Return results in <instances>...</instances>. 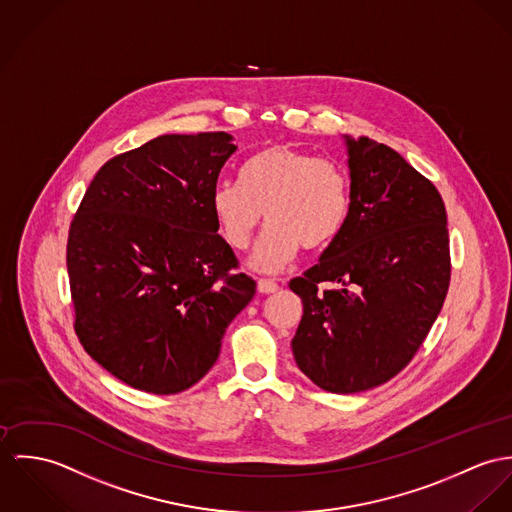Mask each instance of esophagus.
Returning <instances> with one entry per match:
<instances>
[{"label": "esophagus", "mask_w": 512, "mask_h": 512, "mask_svg": "<svg viewBox=\"0 0 512 512\" xmlns=\"http://www.w3.org/2000/svg\"><path fill=\"white\" fill-rule=\"evenodd\" d=\"M257 290L263 292V294H273V292L279 290V284L271 281V279H259L257 281Z\"/></svg>", "instance_id": "esophagus-1"}]
</instances>
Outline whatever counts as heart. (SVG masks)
<instances>
[{"label":"heart","instance_id":"obj_1","mask_svg":"<svg viewBox=\"0 0 512 512\" xmlns=\"http://www.w3.org/2000/svg\"><path fill=\"white\" fill-rule=\"evenodd\" d=\"M347 174L328 159L273 143L253 153L237 180H224L212 192V212L233 249H247L263 218L253 267L279 271L300 251L324 249L340 235L349 216Z\"/></svg>","mask_w":512,"mask_h":512}]
</instances>
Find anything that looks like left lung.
Segmentation results:
<instances>
[{"instance_id": "left-lung-1", "label": "left lung", "mask_w": 512, "mask_h": 512, "mask_svg": "<svg viewBox=\"0 0 512 512\" xmlns=\"http://www.w3.org/2000/svg\"><path fill=\"white\" fill-rule=\"evenodd\" d=\"M351 206L318 265L290 281L304 314L292 340L298 369L351 395L400 373L436 322L452 277L446 206L397 151L345 137Z\"/></svg>"}]
</instances>
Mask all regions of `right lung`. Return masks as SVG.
Segmentation results:
<instances>
[{
    "label": "right lung",
    "mask_w": 512,
    "mask_h": 512,
    "mask_svg": "<svg viewBox=\"0 0 512 512\" xmlns=\"http://www.w3.org/2000/svg\"><path fill=\"white\" fill-rule=\"evenodd\" d=\"M224 131L161 135L110 159L68 229L74 330L125 385L174 395L216 363L255 281L218 233L212 192L235 153Z\"/></svg>",
    "instance_id": "right-lung-1"
}]
</instances>
